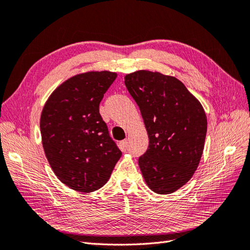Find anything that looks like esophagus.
Returning a JSON list of instances; mask_svg holds the SVG:
<instances>
[{"label":"esophagus","instance_id":"esophagus-1","mask_svg":"<svg viewBox=\"0 0 250 250\" xmlns=\"http://www.w3.org/2000/svg\"><path fill=\"white\" fill-rule=\"evenodd\" d=\"M121 146H122V148H123V149H126L127 146H128V141H127V140L122 141L121 142Z\"/></svg>","mask_w":250,"mask_h":250}]
</instances>
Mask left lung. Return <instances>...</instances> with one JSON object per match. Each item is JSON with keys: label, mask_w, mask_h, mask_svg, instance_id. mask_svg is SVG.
<instances>
[{"label": "left lung", "mask_w": 250, "mask_h": 250, "mask_svg": "<svg viewBox=\"0 0 250 250\" xmlns=\"http://www.w3.org/2000/svg\"><path fill=\"white\" fill-rule=\"evenodd\" d=\"M124 79L148 136V148L138 162L143 179L159 195L174 192L200 163L208 130L205 111L175 77L142 69Z\"/></svg>", "instance_id": "8db88e82"}]
</instances>
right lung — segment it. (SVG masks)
Instances as JSON below:
<instances>
[{
	"instance_id": "add662e5",
	"label": "right lung",
	"mask_w": 250,
	"mask_h": 250,
	"mask_svg": "<svg viewBox=\"0 0 250 250\" xmlns=\"http://www.w3.org/2000/svg\"><path fill=\"white\" fill-rule=\"evenodd\" d=\"M116 76L102 70L70 77L55 88L42 108L43 151L54 174L74 190L99 189L122 156L99 114V104Z\"/></svg>"
}]
</instances>
